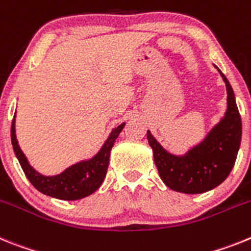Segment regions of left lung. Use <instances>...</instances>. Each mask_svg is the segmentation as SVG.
<instances>
[{
    "instance_id": "8db88e82",
    "label": "left lung",
    "mask_w": 251,
    "mask_h": 251,
    "mask_svg": "<svg viewBox=\"0 0 251 251\" xmlns=\"http://www.w3.org/2000/svg\"><path fill=\"white\" fill-rule=\"evenodd\" d=\"M219 71L225 82L226 111L200 143L183 154H172L160 145L148 130L147 138L159 176L168 188L187 195H198L216 188L234 168L241 143V117L235 93L227 78Z\"/></svg>"
}]
</instances>
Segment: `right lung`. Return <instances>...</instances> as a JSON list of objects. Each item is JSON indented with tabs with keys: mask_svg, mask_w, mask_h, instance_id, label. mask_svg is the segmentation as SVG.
<instances>
[{
	"mask_svg": "<svg viewBox=\"0 0 251 251\" xmlns=\"http://www.w3.org/2000/svg\"><path fill=\"white\" fill-rule=\"evenodd\" d=\"M16 112H15L12 125H11V143L14 148L15 155L23 168L26 178L39 192L49 197L64 200V201H77L80 198L95 193L101 187L107 173L110 154L113 144L123 131L126 123L120 124L112 128V131L104 140L101 149L92 158L84 159L72 164L67 169L55 176H44L30 165L29 160L21 150L16 138Z\"/></svg>",
	"mask_w": 251,
	"mask_h": 251,
	"instance_id": "right-lung-1",
	"label": "right lung"
}]
</instances>
